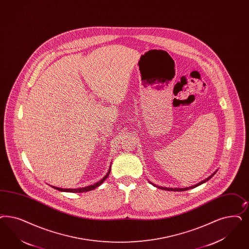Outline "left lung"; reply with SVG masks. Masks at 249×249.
<instances>
[{
  "instance_id": "8db88e82",
  "label": "left lung",
  "mask_w": 249,
  "mask_h": 249,
  "mask_svg": "<svg viewBox=\"0 0 249 249\" xmlns=\"http://www.w3.org/2000/svg\"><path fill=\"white\" fill-rule=\"evenodd\" d=\"M217 171H215L212 176H210L209 178H207L206 179L204 180L201 181V182H199V183H197V185H194V186H191V187H189V188H184V189H172V188H163V187H158V188H160L161 189H165V190H171V191H185V190H189V189H194V188H196L197 186H199V185H201V184H203V183H205L206 181L209 180V179H211L213 176L215 175V173Z\"/></svg>"
}]
</instances>
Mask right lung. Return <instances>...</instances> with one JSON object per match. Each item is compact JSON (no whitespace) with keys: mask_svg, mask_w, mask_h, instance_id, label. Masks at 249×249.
I'll use <instances>...</instances> for the list:
<instances>
[{"mask_svg":"<svg viewBox=\"0 0 249 249\" xmlns=\"http://www.w3.org/2000/svg\"><path fill=\"white\" fill-rule=\"evenodd\" d=\"M109 173H110V168H109V170L108 172L107 173V175L104 177L103 178L101 179L100 181H98L97 183H95L94 185H90V186H87L86 188H81V189H60V188H55V187H52V188H54L55 189H58V190H60V191H65V192H72V193H76V192H86V191H90V190H93V189H95V188H97L98 186H100L102 183H103L104 180L105 179H107V177H108V175H109Z\"/></svg>","mask_w":249,"mask_h":249,"instance_id":"add662e5","label":"right lung"}]
</instances>
